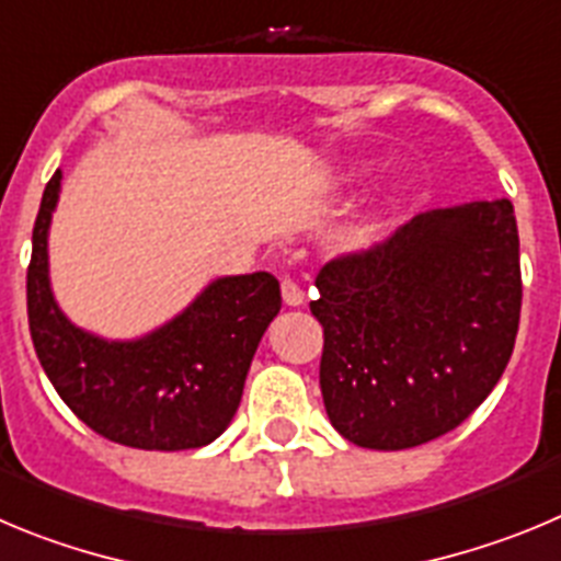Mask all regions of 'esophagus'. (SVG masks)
I'll return each instance as SVG.
<instances>
[{"instance_id": "34e87169", "label": "esophagus", "mask_w": 561, "mask_h": 561, "mask_svg": "<svg viewBox=\"0 0 561 561\" xmlns=\"http://www.w3.org/2000/svg\"><path fill=\"white\" fill-rule=\"evenodd\" d=\"M282 299H285L287 307L305 305V287H301L296 279H290V276H287V279H282Z\"/></svg>"}]
</instances>
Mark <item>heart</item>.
Wrapping results in <instances>:
<instances>
[{"instance_id":"b5f03b06","label":"heart","mask_w":561,"mask_h":561,"mask_svg":"<svg viewBox=\"0 0 561 561\" xmlns=\"http://www.w3.org/2000/svg\"><path fill=\"white\" fill-rule=\"evenodd\" d=\"M357 175H363V170H352V173H350V179H357Z\"/></svg>"}]
</instances>
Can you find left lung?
Wrapping results in <instances>:
<instances>
[{
    "mask_svg": "<svg viewBox=\"0 0 561 561\" xmlns=\"http://www.w3.org/2000/svg\"><path fill=\"white\" fill-rule=\"evenodd\" d=\"M321 393L332 427L368 450L450 433L489 397L519 327L512 201L416 215L386 243L327 262Z\"/></svg>",
    "mask_w": 561,
    "mask_h": 561,
    "instance_id": "left-lung-1",
    "label": "left lung"
}]
</instances>
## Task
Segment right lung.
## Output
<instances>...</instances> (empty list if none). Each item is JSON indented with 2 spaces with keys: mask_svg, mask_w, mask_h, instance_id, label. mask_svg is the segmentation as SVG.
Wrapping results in <instances>:
<instances>
[{
  "mask_svg": "<svg viewBox=\"0 0 561 561\" xmlns=\"http://www.w3.org/2000/svg\"><path fill=\"white\" fill-rule=\"evenodd\" d=\"M60 170L44 190L27 268L35 355L69 411L108 442L136 450H193L234 419L254 352L282 307L276 276H220L159 330L105 341L60 312L49 287L47 237Z\"/></svg>",
  "mask_w": 561,
  "mask_h": 561,
  "instance_id": "add662e5",
  "label": "right lung"
}]
</instances>
